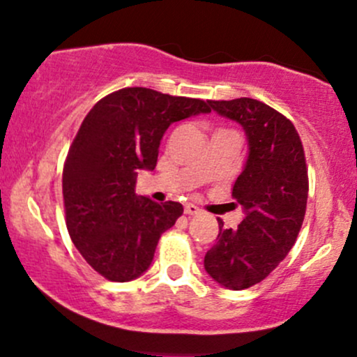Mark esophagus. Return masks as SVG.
Instances as JSON below:
<instances>
[{
  "label": "esophagus",
  "instance_id": "1",
  "mask_svg": "<svg viewBox=\"0 0 357 357\" xmlns=\"http://www.w3.org/2000/svg\"><path fill=\"white\" fill-rule=\"evenodd\" d=\"M183 211H185L187 215H197V213H199V208H197L196 204H192V203H187L185 208H183Z\"/></svg>",
  "mask_w": 357,
  "mask_h": 357
}]
</instances>
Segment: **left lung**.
Masks as SVG:
<instances>
[{
	"label": "left lung",
	"mask_w": 357,
	"mask_h": 357,
	"mask_svg": "<svg viewBox=\"0 0 357 357\" xmlns=\"http://www.w3.org/2000/svg\"><path fill=\"white\" fill-rule=\"evenodd\" d=\"M208 104L243 126L248 158L232 185L245 218L238 229L218 218L204 271L224 288L245 290L266 280L297 241L309 192L305 154L294 123L264 102L243 97Z\"/></svg>",
	"instance_id": "8db88e82"
}]
</instances>
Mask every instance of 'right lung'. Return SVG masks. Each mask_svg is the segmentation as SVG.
<instances>
[{
    "label": "right lung",
    "instance_id": "obj_1",
    "mask_svg": "<svg viewBox=\"0 0 357 357\" xmlns=\"http://www.w3.org/2000/svg\"><path fill=\"white\" fill-rule=\"evenodd\" d=\"M208 112L199 98L135 86L109 93L83 119L63 165L66 224L77 252L105 280L125 283L149 269L161 234L183 208L137 196V175L156 168L172 123Z\"/></svg>",
    "mask_w": 357,
    "mask_h": 357
}]
</instances>
